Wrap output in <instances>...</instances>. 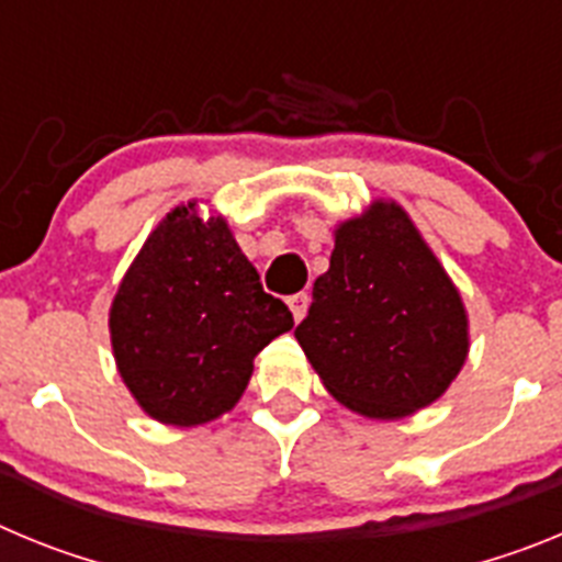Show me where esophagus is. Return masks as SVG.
Masks as SVG:
<instances>
[{"label": "esophagus", "mask_w": 562, "mask_h": 562, "mask_svg": "<svg viewBox=\"0 0 562 562\" xmlns=\"http://www.w3.org/2000/svg\"><path fill=\"white\" fill-rule=\"evenodd\" d=\"M286 304H290V312L295 321H301V317L306 315V310H310V295L306 292H295V295L286 297Z\"/></svg>", "instance_id": "1"}]
</instances>
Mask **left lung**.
Wrapping results in <instances>:
<instances>
[{"label": "left lung", "instance_id": "obj_1", "mask_svg": "<svg viewBox=\"0 0 562 562\" xmlns=\"http://www.w3.org/2000/svg\"><path fill=\"white\" fill-rule=\"evenodd\" d=\"M297 342L326 391L369 419L439 400L467 360V312L439 258L396 202L335 231Z\"/></svg>", "mask_w": 562, "mask_h": 562}]
</instances>
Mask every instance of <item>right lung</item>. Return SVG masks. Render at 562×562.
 <instances>
[{
  "instance_id": "right-lung-1",
  "label": "right lung",
  "mask_w": 562,
  "mask_h": 562,
  "mask_svg": "<svg viewBox=\"0 0 562 562\" xmlns=\"http://www.w3.org/2000/svg\"><path fill=\"white\" fill-rule=\"evenodd\" d=\"M292 329L222 216L173 207L146 238L109 310L117 371L148 416L205 425L245 394L252 360Z\"/></svg>"
}]
</instances>
